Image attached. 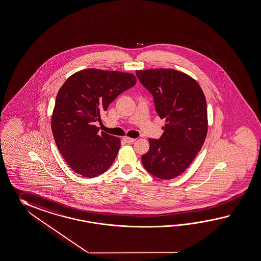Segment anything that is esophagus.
<instances>
[{
  "instance_id": "obj_1",
  "label": "esophagus",
  "mask_w": 261,
  "mask_h": 261,
  "mask_svg": "<svg viewBox=\"0 0 261 261\" xmlns=\"http://www.w3.org/2000/svg\"><path fill=\"white\" fill-rule=\"evenodd\" d=\"M123 140H124L125 142H127V143H133L134 141L136 140L135 139H131V138H127V137H126V138H124Z\"/></svg>"
}]
</instances>
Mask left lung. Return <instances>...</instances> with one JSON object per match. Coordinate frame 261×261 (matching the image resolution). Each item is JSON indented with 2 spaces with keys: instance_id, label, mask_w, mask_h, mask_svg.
<instances>
[{
  "instance_id": "1",
  "label": "left lung",
  "mask_w": 261,
  "mask_h": 261,
  "mask_svg": "<svg viewBox=\"0 0 261 261\" xmlns=\"http://www.w3.org/2000/svg\"><path fill=\"white\" fill-rule=\"evenodd\" d=\"M140 83L153 97L155 111L165 119L159 140L149 139L150 149L141 156L147 172L159 179L184 172L201 150L207 133V109L199 84L172 69L137 70Z\"/></svg>"
}]
</instances>
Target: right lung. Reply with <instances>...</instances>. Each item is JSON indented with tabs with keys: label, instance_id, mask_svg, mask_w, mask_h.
<instances>
[{
	"label": "right lung",
	"instance_id": "obj_1",
	"mask_svg": "<svg viewBox=\"0 0 261 261\" xmlns=\"http://www.w3.org/2000/svg\"><path fill=\"white\" fill-rule=\"evenodd\" d=\"M136 82L131 73L87 69L69 77L59 89L51 130L61 155L78 174L95 177L114 162L121 140L99 132L95 122H102L109 103Z\"/></svg>",
	"mask_w": 261,
	"mask_h": 261
}]
</instances>
